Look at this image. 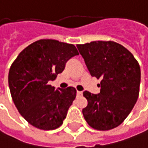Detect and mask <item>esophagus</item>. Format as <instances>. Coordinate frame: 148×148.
I'll return each instance as SVG.
<instances>
[{
	"label": "esophagus",
	"instance_id": "1",
	"mask_svg": "<svg viewBox=\"0 0 148 148\" xmlns=\"http://www.w3.org/2000/svg\"><path fill=\"white\" fill-rule=\"evenodd\" d=\"M82 91H77V96H82Z\"/></svg>",
	"mask_w": 148,
	"mask_h": 148
}]
</instances>
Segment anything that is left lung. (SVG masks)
<instances>
[{
	"instance_id": "obj_1",
	"label": "left lung",
	"mask_w": 148,
	"mask_h": 148,
	"mask_svg": "<svg viewBox=\"0 0 148 148\" xmlns=\"http://www.w3.org/2000/svg\"><path fill=\"white\" fill-rule=\"evenodd\" d=\"M91 76L101 79L97 95L83 93L88 105L84 117L92 128L108 131L126 119L139 95L141 69L132 53L112 41H95L78 44Z\"/></svg>"
}]
</instances>
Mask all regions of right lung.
I'll use <instances>...</instances> for the list:
<instances>
[{"instance_id": "1", "label": "right lung", "mask_w": 148, "mask_h": 148, "mask_svg": "<svg viewBox=\"0 0 148 148\" xmlns=\"http://www.w3.org/2000/svg\"><path fill=\"white\" fill-rule=\"evenodd\" d=\"M78 54L73 44L41 39L24 48L12 63L8 74L12 98L32 126L48 131L63 124L76 90H56L48 81L54 80L64 71L67 61Z\"/></svg>"}]
</instances>
